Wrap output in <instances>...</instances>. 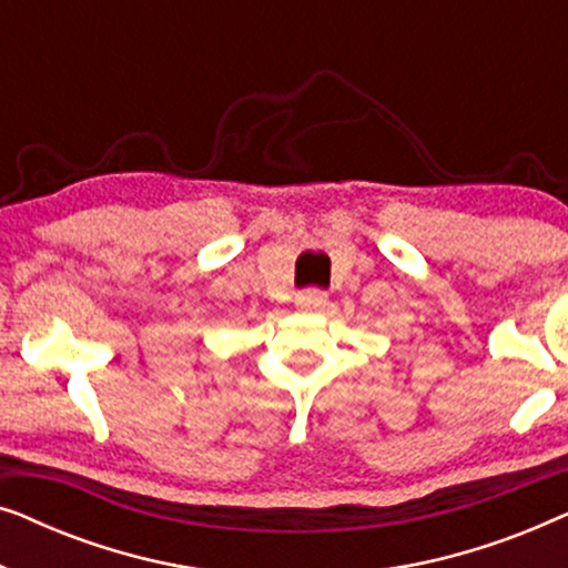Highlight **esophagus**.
<instances>
[{"instance_id": "obj_1", "label": "esophagus", "mask_w": 568, "mask_h": 568, "mask_svg": "<svg viewBox=\"0 0 568 568\" xmlns=\"http://www.w3.org/2000/svg\"><path fill=\"white\" fill-rule=\"evenodd\" d=\"M300 302H302V307H307V310H317V307H323L325 302H328V294H325L323 290H305V292H300Z\"/></svg>"}]
</instances>
